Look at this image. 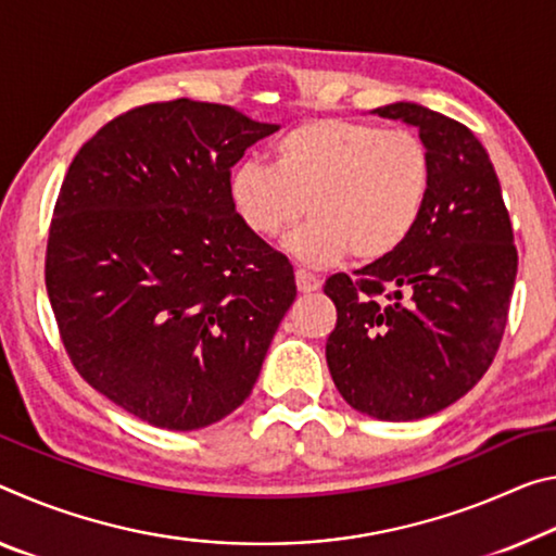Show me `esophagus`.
Listing matches in <instances>:
<instances>
[{
    "label": "esophagus",
    "instance_id": "1",
    "mask_svg": "<svg viewBox=\"0 0 556 556\" xmlns=\"http://www.w3.org/2000/svg\"><path fill=\"white\" fill-rule=\"evenodd\" d=\"M294 279H296V289L302 294H312V292H316V289H321V279L316 277V275H312L309 269H302L299 267L296 271H294Z\"/></svg>",
    "mask_w": 556,
    "mask_h": 556
}]
</instances>
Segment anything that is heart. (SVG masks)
<instances>
[{
	"mask_svg": "<svg viewBox=\"0 0 556 556\" xmlns=\"http://www.w3.org/2000/svg\"><path fill=\"white\" fill-rule=\"evenodd\" d=\"M433 188V157L418 134L349 118L299 123L275 146V165L235 167L230 195L247 230L289 237L294 257L326 264L389 257L416 230Z\"/></svg>",
	"mask_w": 556,
	"mask_h": 556,
	"instance_id": "b5f03b06",
	"label": "heart"
}]
</instances>
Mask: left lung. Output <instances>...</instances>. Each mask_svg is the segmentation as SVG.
Returning a JSON list of instances; mask_svg holds the SVG:
<instances>
[{
	"label": "left lung",
	"mask_w": 556,
	"mask_h": 556,
	"mask_svg": "<svg viewBox=\"0 0 556 556\" xmlns=\"http://www.w3.org/2000/svg\"><path fill=\"white\" fill-rule=\"evenodd\" d=\"M418 128L433 188L416 230L389 257L324 285L337 306L326 364L349 405L381 420H418L463 399L505 337L517 277L513 223L488 151L463 123L391 103Z\"/></svg>",
	"instance_id": "left-lung-1"
}]
</instances>
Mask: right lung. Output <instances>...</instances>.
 <instances>
[{"instance_id": "add662e5", "label": "right lung", "mask_w": 556, "mask_h": 556, "mask_svg": "<svg viewBox=\"0 0 556 556\" xmlns=\"http://www.w3.org/2000/svg\"><path fill=\"white\" fill-rule=\"evenodd\" d=\"M275 130L223 103L136 105L61 182L43 262L61 343L88 386L155 428L240 408L294 302L292 264L230 195L232 165Z\"/></svg>"}]
</instances>
